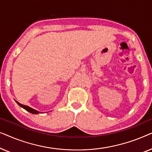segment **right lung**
Listing matches in <instances>:
<instances>
[{
	"instance_id": "add662e5",
	"label": "right lung",
	"mask_w": 152,
	"mask_h": 152,
	"mask_svg": "<svg viewBox=\"0 0 152 152\" xmlns=\"http://www.w3.org/2000/svg\"><path fill=\"white\" fill-rule=\"evenodd\" d=\"M15 101H16V100H15ZM16 102L20 106V107L23 108V109H26L27 111L30 112V113H33V114H38V113H41V112L37 111V110H35V109H32V108L28 107V106L19 103V102H17V101H16Z\"/></svg>"
}]
</instances>
